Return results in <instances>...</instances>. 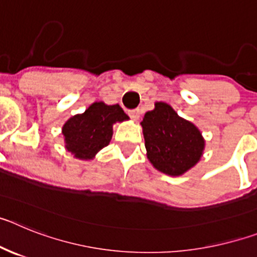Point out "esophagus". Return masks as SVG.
<instances>
[{"instance_id":"34e87169","label":"esophagus","mask_w":257,"mask_h":257,"mask_svg":"<svg viewBox=\"0 0 257 257\" xmlns=\"http://www.w3.org/2000/svg\"><path fill=\"white\" fill-rule=\"evenodd\" d=\"M128 115L133 118L134 121H138L140 117V109H131V110H128Z\"/></svg>"}]
</instances>
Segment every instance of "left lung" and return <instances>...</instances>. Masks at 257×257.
Masks as SVG:
<instances>
[{
  "mask_svg": "<svg viewBox=\"0 0 257 257\" xmlns=\"http://www.w3.org/2000/svg\"><path fill=\"white\" fill-rule=\"evenodd\" d=\"M142 126L148 158L158 171L179 176L201 158L205 148L201 133L169 104L156 103L153 110L145 113Z\"/></svg>",
  "mask_w": 257,
  "mask_h": 257,
  "instance_id": "obj_1",
  "label": "left lung"
}]
</instances>
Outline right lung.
Returning a JSON list of instances; mask_svg holds the SVG:
<instances>
[{
  "instance_id": "add662e5",
  "label": "right lung",
  "mask_w": 257,
  "mask_h": 257,
  "mask_svg": "<svg viewBox=\"0 0 257 257\" xmlns=\"http://www.w3.org/2000/svg\"><path fill=\"white\" fill-rule=\"evenodd\" d=\"M118 104L106 105L94 103L85 113L69 118L63 127L65 148L79 160H91L97 152L109 144L113 123L127 119Z\"/></svg>"
}]
</instances>
